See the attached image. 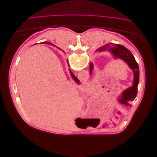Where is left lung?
I'll return each mask as SVG.
<instances>
[{
    "mask_svg": "<svg viewBox=\"0 0 157 157\" xmlns=\"http://www.w3.org/2000/svg\"><path fill=\"white\" fill-rule=\"evenodd\" d=\"M98 52L109 51L113 54L114 58H119L123 60L126 64L128 65L130 68L133 70L134 74L133 83V86L130 87L126 89L123 91L121 98H119V102L125 105H130V101H133L136 98L137 93V86L139 80V65L136 62L135 57H133L132 54L129 50H128L121 44L116 43H110L105 44L98 50ZM93 69V63H90V75L92 73Z\"/></svg>",
    "mask_w": 157,
    "mask_h": 157,
    "instance_id": "obj_1",
    "label": "left lung"
}]
</instances>
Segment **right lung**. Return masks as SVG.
<instances>
[{"label":"right lung","mask_w":157,"mask_h":157,"mask_svg":"<svg viewBox=\"0 0 157 157\" xmlns=\"http://www.w3.org/2000/svg\"><path fill=\"white\" fill-rule=\"evenodd\" d=\"M42 43H45V44H52V45H54V46H55L54 44H52L51 43H50V42H42ZM70 73H71V77H72V78H73V80L76 82L77 83H78V84H79V80H78V78L74 75L73 74V73L70 70Z\"/></svg>","instance_id":"add662e5"}]
</instances>
